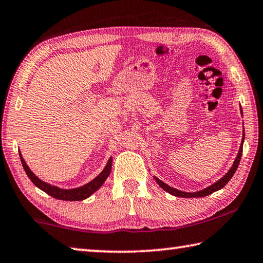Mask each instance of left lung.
Masks as SVG:
<instances>
[{"label":"left lung","instance_id":"8db88e82","mask_svg":"<svg viewBox=\"0 0 263 263\" xmlns=\"http://www.w3.org/2000/svg\"><path fill=\"white\" fill-rule=\"evenodd\" d=\"M242 114V111H241ZM243 139H245V132H243V136H242V141H241V146H240V149H239V153L237 155V158L234 160V163L233 166L231 167L230 171L226 173L224 177H221L219 181H217L216 183H213L212 185L208 186L206 189H203L201 191H196V193H184V191H181V190H177L175 188H172V186H169L168 184L164 183L161 180H159L158 177H154V180L158 182V184L161 186L163 190H166L167 193H169L171 195H174L177 196V197H186V198H190V197H204V196H208L212 193H215L217 190H220L221 188H224L226 185V183L232 179V176L234 175L235 171H237V168L239 166V162H240V159H241V154H242V144H243Z\"/></svg>","mask_w":263,"mask_h":263}]
</instances>
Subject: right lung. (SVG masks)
Listing matches in <instances>:
<instances>
[{
	"mask_svg": "<svg viewBox=\"0 0 263 263\" xmlns=\"http://www.w3.org/2000/svg\"><path fill=\"white\" fill-rule=\"evenodd\" d=\"M20 157H21V161H22V164H23V168L26 173V175L29 176V179L31 181H32V183L35 186H38L39 189L45 191L46 194L52 196V197H54L57 199H61V201H83V199L88 198L89 196L94 194L97 189H100L101 185L104 183V181L108 179V176L110 175V172H111V166H112V158H110L108 163H106V166L104 167L103 171H102L101 174L99 176H96L94 180L90 181L87 184L80 186V188L67 190V189H60L58 188V186L51 185L46 183V182L42 181L41 179H38V177L31 172V169L28 167V164H26V162L24 161V159L22 158L21 154Z\"/></svg>",
	"mask_w": 263,
	"mask_h": 263,
	"instance_id": "1",
	"label": "right lung"
}]
</instances>
